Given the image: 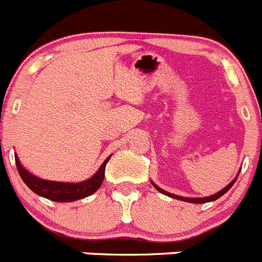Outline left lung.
<instances>
[{
  "mask_svg": "<svg viewBox=\"0 0 262 262\" xmlns=\"http://www.w3.org/2000/svg\"><path fill=\"white\" fill-rule=\"evenodd\" d=\"M239 172H241V170H239ZM239 172H237V175H239ZM237 175H236V177H235L234 179H232V182H231V183H229V184H227V186L225 187V188H222V189H221V191H218L217 193H214V195L206 196V198H183V196L174 195V193H170V192H167V191H165V189L160 188V187H158L157 184H155V183H153L152 181H150V183L153 184V187H155V188L157 189V191H160L161 193H164V195L169 196V198H171V199H177V200H181V201H187V203H193V204H204V203H209V201H214V200H217V199H220L221 196H224L225 193H226V192L229 191V189L231 188L232 186H234V183H235V182H236V179H237Z\"/></svg>",
  "mask_w": 262,
  "mask_h": 262,
  "instance_id": "1",
  "label": "left lung"
}]
</instances>
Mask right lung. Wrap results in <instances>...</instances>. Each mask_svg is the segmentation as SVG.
<instances>
[{"mask_svg": "<svg viewBox=\"0 0 262 262\" xmlns=\"http://www.w3.org/2000/svg\"><path fill=\"white\" fill-rule=\"evenodd\" d=\"M112 156L106 158L100 166V169L91 177L90 179L79 183H67V182H54L47 181V179L38 178L36 175L31 174L27 169L23 167L20 164L18 156L15 155V164L18 169L19 175H20L21 181L27 184L28 188L33 191L36 195L42 196L48 200L57 201V203H71L76 201L79 199H84L87 196L92 195L100 188V186L104 182L105 177V166H106L107 161L110 160Z\"/></svg>", "mask_w": 262, "mask_h": 262, "instance_id": "1", "label": "right lung"}]
</instances>
